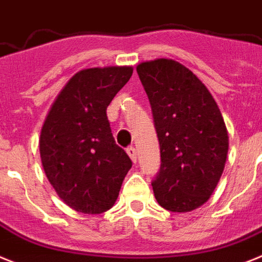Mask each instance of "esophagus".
I'll use <instances>...</instances> for the list:
<instances>
[{
	"label": "esophagus",
	"mask_w": 262,
	"mask_h": 262,
	"mask_svg": "<svg viewBox=\"0 0 262 262\" xmlns=\"http://www.w3.org/2000/svg\"><path fill=\"white\" fill-rule=\"evenodd\" d=\"M127 154H128V156L131 158V160H133L134 163H136V149H135V147H128V148H127Z\"/></svg>",
	"instance_id": "1"
}]
</instances>
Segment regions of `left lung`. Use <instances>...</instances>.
<instances>
[{"instance_id":"8db88e82","label":"left lung","mask_w":262,"mask_h":262,"mask_svg":"<svg viewBox=\"0 0 262 262\" xmlns=\"http://www.w3.org/2000/svg\"><path fill=\"white\" fill-rule=\"evenodd\" d=\"M136 71L160 144L155 198L167 211L191 212L207 203L224 171L229 136L223 115L205 84L182 63L160 58Z\"/></svg>"}]
</instances>
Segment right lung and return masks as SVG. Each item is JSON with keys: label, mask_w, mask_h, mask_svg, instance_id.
<instances>
[{"label": "right lung", "mask_w": 262, "mask_h": 262, "mask_svg": "<svg viewBox=\"0 0 262 262\" xmlns=\"http://www.w3.org/2000/svg\"><path fill=\"white\" fill-rule=\"evenodd\" d=\"M133 71L131 66L78 71L46 115L39 136L42 167L57 195L77 212L108 211L133 165L115 143L106 114Z\"/></svg>", "instance_id": "add662e5"}]
</instances>
